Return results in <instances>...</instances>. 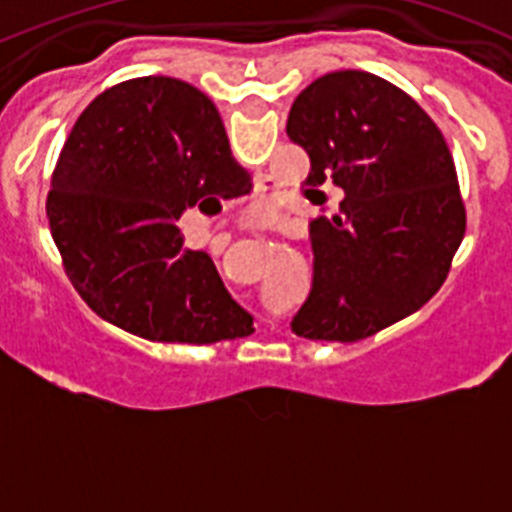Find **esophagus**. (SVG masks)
I'll use <instances>...</instances> for the list:
<instances>
[{
    "label": "esophagus",
    "mask_w": 512,
    "mask_h": 512,
    "mask_svg": "<svg viewBox=\"0 0 512 512\" xmlns=\"http://www.w3.org/2000/svg\"><path fill=\"white\" fill-rule=\"evenodd\" d=\"M246 228H248V230H253V233H256V230H261V223H259V220H248Z\"/></svg>",
    "instance_id": "1"
}]
</instances>
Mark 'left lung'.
Here are the masks:
<instances>
[{
	"mask_svg": "<svg viewBox=\"0 0 512 512\" xmlns=\"http://www.w3.org/2000/svg\"><path fill=\"white\" fill-rule=\"evenodd\" d=\"M287 135L310 156L302 194L341 215L310 225L312 287L292 330L354 343L423 307L467 230L454 158L410 94L366 71H333L292 102Z\"/></svg>",
	"mask_w": 512,
	"mask_h": 512,
	"instance_id": "left-lung-1",
	"label": "left lung"
}]
</instances>
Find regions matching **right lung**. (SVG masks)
<instances>
[{
    "label": "right lung",
    "instance_id": "1",
    "mask_svg": "<svg viewBox=\"0 0 512 512\" xmlns=\"http://www.w3.org/2000/svg\"><path fill=\"white\" fill-rule=\"evenodd\" d=\"M251 174L230 153L215 104L171 76L115 84L81 112L51 176L48 220L74 289L99 318L158 343L251 336L205 251L176 220L243 197Z\"/></svg>",
    "mask_w": 512,
    "mask_h": 512
}]
</instances>
